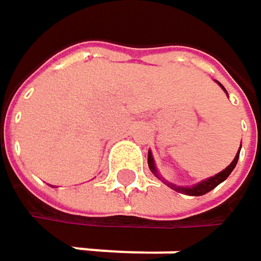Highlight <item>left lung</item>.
I'll use <instances>...</instances> for the list:
<instances>
[{
	"label": "left lung",
	"mask_w": 261,
	"mask_h": 261,
	"mask_svg": "<svg viewBox=\"0 0 261 261\" xmlns=\"http://www.w3.org/2000/svg\"><path fill=\"white\" fill-rule=\"evenodd\" d=\"M222 89H224V86H222ZM224 90H225V89H224ZM240 146H242V145H240ZM239 152H240V148H239ZM239 152H237V155L234 157V160H233L222 172H219L218 175H215V177H212V178H207V180H204V181L196 184V186H192V187H177V186H172V184H168V186H171L172 189H175V190H178V192H184L186 195H190V196H201V195H205V193H208L210 190H213L218 184H221L224 180L228 178V175L233 172V169H234L236 165H237ZM148 166H149L151 172H152L154 175H157V171H155V166H154V160H152L151 151L148 152ZM157 177H159V175H157Z\"/></svg>",
	"instance_id": "8db88e82"
}]
</instances>
